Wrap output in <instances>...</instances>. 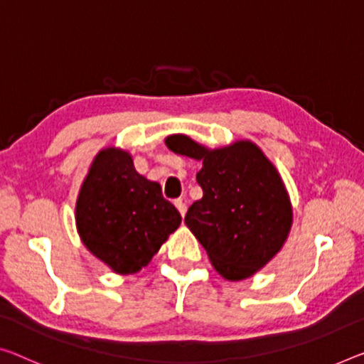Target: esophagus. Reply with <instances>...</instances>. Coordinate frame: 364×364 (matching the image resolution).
<instances>
[{"instance_id": "esophagus-1", "label": "esophagus", "mask_w": 364, "mask_h": 364, "mask_svg": "<svg viewBox=\"0 0 364 364\" xmlns=\"http://www.w3.org/2000/svg\"><path fill=\"white\" fill-rule=\"evenodd\" d=\"M176 206H177L178 213L182 215V218L186 216V213H187V205H186V201H183L182 198H178V200H176Z\"/></svg>"}]
</instances>
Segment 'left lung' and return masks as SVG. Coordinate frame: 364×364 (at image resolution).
Segmentation results:
<instances>
[{"instance_id": "8db88e82", "label": "left lung", "mask_w": 364, "mask_h": 364, "mask_svg": "<svg viewBox=\"0 0 364 364\" xmlns=\"http://www.w3.org/2000/svg\"><path fill=\"white\" fill-rule=\"evenodd\" d=\"M166 144L177 154L203 161L197 174L203 197L188 208L186 225L215 270L229 282L252 277L279 252L293 223L275 166L247 139L208 149L186 135H171Z\"/></svg>"}]
</instances>
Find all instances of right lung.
Returning a JSON list of instances; mask_svg holds the SVG:
<instances>
[{"label": "right lung", "mask_w": 364, "mask_h": 364, "mask_svg": "<svg viewBox=\"0 0 364 364\" xmlns=\"http://www.w3.org/2000/svg\"><path fill=\"white\" fill-rule=\"evenodd\" d=\"M181 221L159 183L138 174L127 151H99L76 200V228L89 252L119 275L136 273Z\"/></svg>", "instance_id": "add662e5"}]
</instances>
